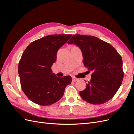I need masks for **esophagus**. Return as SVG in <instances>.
Returning <instances> with one entry per match:
<instances>
[{
    "mask_svg": "<svg viewBox=\"0 0 134 134\" xmlns=\"http://www.w3.org/2000/svg\"><path fill=\"white\" fill-rule=\"evenodd\" d=\"M78 79H77V78H74V77H72V82H76V81H78Z\"/></svg>",
    "mask_w": 134,
    "mask_h": 134,
    "instance_id": "esophagus-1",
    "label": "esophagus"
}]
</instances>
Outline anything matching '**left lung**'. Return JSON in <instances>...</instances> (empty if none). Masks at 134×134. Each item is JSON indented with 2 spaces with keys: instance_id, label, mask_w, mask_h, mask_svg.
Wrapping results in <instances>:
<instances>
[{
  "instance_id": "left-lung-1",
  "label": "left lung",
  "mask_w": 134,
  "mask_h": 134,
  "mask_svg": "<svg viewBox=\"0 0 134 134\" xmlns=\"http://www.w3.org/2000/svg\"><path fill=\"white\" fill-rule=\"evenodd\" d=\"M82 52L84 66L93 74L86 88L79 94L86 102L100 104L115 96L124 78L122 60L111 44L94 36L75 35L68 42Z\"/></svg>"
}]
</instances>
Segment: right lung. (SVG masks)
Here are the masks:
<instances>
[{
    "label": "right lung",
    "instance_id": "obj_1",
    "mask_svg": "<svg viewBox=\"0 0 134 134\" xmlns=\"http://www.w3.org/2000/svg\"><path fill=\"white\" fill-rule=\"evenodd\" d=\"M71 35H50L32 42L23 52L18 64L22 90L32 102L48 106L58 102L65 88L71 84L70 76H56L51 69L59 48Z\"/></svg>",
    "mask_w": 134,
    "mask_h": 134
}]
</instances>
